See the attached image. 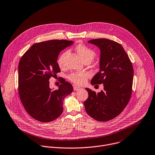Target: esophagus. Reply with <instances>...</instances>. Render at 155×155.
<instances>
[{
	"instance_id": "34e87169",
	"label": "esophagus",
	"mask_w": 155,
	"mask_h": 155,
	"mask_svg": "<svg viewBox=\"0 0 155 155\" xmlns=\"http://www.w3.org/2000/svg\"><path fill=\"white\" fill-rule=\"evenodd\" d=\"M73 89H74V91H79V90L81 89V87H78V86H74V87H73Z\"/></svg>"
}]
</instances>
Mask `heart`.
I'll use <instances>...</instances> for the list:
<instances>
[{"mask_svg": "<svg viewBox=\"0 0 155 155\" xmlns=\"http://www.w3.org/2000/svg\"><path fill=\"white\" fill-rule=\"evenodd\" d=\"M76 50L83 61L87 59H91L92 60L95 55V51L93 50L82 44H78L76 47ZM68 53V51H64L59 57L57 60V63L60 68H63L64 66ZM89 76V74L86 73H73L69 76V79L73 83L77 85H82L85 82Z\"/></svg>", "mask_w": 155, "mask_h": 155, "instance_id": "b5f03b06", "label": "heart"}]
</instances>
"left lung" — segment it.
Segmentation results:
<instances>
[{"mask_svg": "<svg viewBox=\"0 0 155 155\" xmlns=\"http://www.w3.org/2000/svg\"><path fill=\"white\" fill-rule=\"evenodd\" d=\"M100 50L99 72L92 85H104L96 94L85 88L89 97L84 102L87 113L98 121H107L118 116L127 106L132 94L134 70L132 63L119 43L107 39L89 41Z\"/></svg>", "mask_w": 155, "mask_h": 155, "instance_id": "left-lung-1", "label": "left lung"}]
</instances>
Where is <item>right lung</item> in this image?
Wrapping results in <instances>:
<instances>
[{"label":"right lung","mask_w":155,"mask_h":155,"mask_svg":"<svg viewBox=\"0 0 155 155\" xmlns=\"http://www.w3.org/2000/svg\"><path fill=\"white\" fill-rule=\"evenodd\" d=\"M73 41L51 40L32 45L18 64V92L22 104L34 119L42 123L52 121L63 113V101L73 90L68 82H61L57 90L50 89L49 79L60 69L57 63L62 50Z\"/></svg>","instance_id":"obj_1"}]
</instances>
